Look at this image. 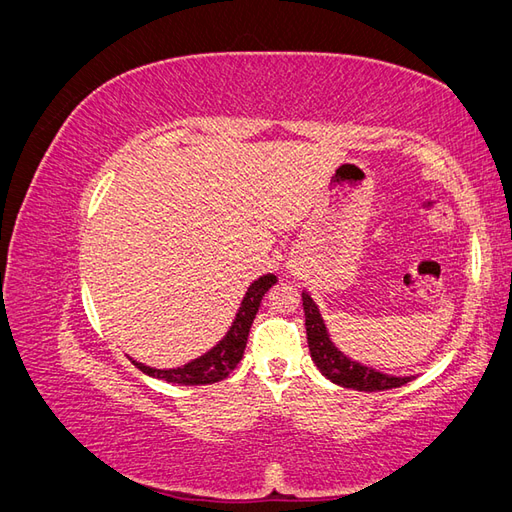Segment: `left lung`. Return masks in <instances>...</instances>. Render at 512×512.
<instances>
[{"label":"left lung","mask_w":512,"mask_h":512,"mask_svg":"<svg viewBox=\"0 0 512 512\" xmlns=\"http://www.w3.org/2000/svg\"><path fill=\"white\" fill-rule=\"evenodd\" d=\"M303 312H305L307 344H309V352H312V359L322 374L329 380H333L335 384L346 386V389H356V391H386L412 380V378L386 376L376 369L346 359V356L331 344L327 329H324V322L320 318L318 305L312 301V297H309L307 292H303Z\"/></svg>","instance_id":"8db88e82"}]
</instances>
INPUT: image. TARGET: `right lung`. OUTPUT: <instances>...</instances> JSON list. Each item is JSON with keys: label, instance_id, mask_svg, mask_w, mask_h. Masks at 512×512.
<instances>
[{"label": "right lung", "instance_id": "add662e5", "mask_svg": "<svg viewBox=\"0 0 512 512\" xmlns=\"http://www.w3.org/2000/svg\"><path fill=\"white\" fill-rule=\"evenodd\" d=\"M275 282L277 277L269 273V275L258 277V280L247 288L243 303L239 307V314L235 322H232L230 331L218 346L200 356V359L177 369H153L143 363H136V361L132 363L141 371H145L147 376L160 378L166 382H175V384H211V382L224 380L241 361L245 344H247V335H250V327L256 318L260 301Z\"/></svg>", "mask_w": 512, "mask_h": 512}]
</instances>
